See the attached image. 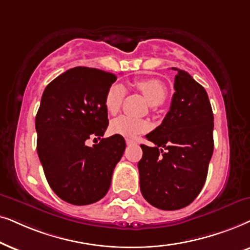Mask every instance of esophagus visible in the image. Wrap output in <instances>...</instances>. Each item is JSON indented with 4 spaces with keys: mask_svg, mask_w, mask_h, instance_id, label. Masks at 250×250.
Masks as SVG:
<instances>
[{
    "mask_svg": "<svg viewBox=\"0 0 250 250\" xmlns=\"http://www.w3.org/2000/svg\"><path fill=\"white\" fill-rule=\"evenodd\" d=\"M125 143H127V145H134V144H136V143L134 141H131V139H127V141H125Z\"/></svg>",
    "mask_w": 250,
    "mask_h": 250,
    "instance_id": "34e87169",
    "label": "esophagus"
}]
</instances>
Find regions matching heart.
Returning a JSON list of instances; mask_svg holds the SVG:
<instances>
[{
    "mask_svg": "<svg viewBox=\"0 0 250 250\" xmlns=\"http://www.w3.org/2000/svg\"><path fill=\"white\" fill-rule=\"evenodd\" d=\"M136 86L147 98L151 105H159L167 98L168 90L164 82L156 79H142L136 82ZM125 95V88L121 83H113L106 91L104 104L108 113L115 114L121 107ZM148 129V122L145 120L135 119L128 115H121L111 122L109 130L112 134L123 136L127 138H135Z\"/></svg>",
    "mask_w": 250,
    "mask_h": 250,
    "instance_id": "obj_1",
    "label": "heart"
}]
</instances>
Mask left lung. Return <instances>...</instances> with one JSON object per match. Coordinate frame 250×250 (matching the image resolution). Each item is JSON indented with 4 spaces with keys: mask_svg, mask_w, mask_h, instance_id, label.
I'll return each instance as SVG.
<instances>
[{
    "mask_svg": "<svg viewBox=\"0 0 250 250\" xmlns=\"http://www.w3.org/2000/svg\"><path fill=\"white\" fill-rule=\"evenodd\" d=\"M174 69L170 109L146 135L154 146L141 145L138 162L143 197L162 210L184 208L198 197L214 151V114L207 92L188 72Z\"/></svg>",
    "mask_w": 250,
    "mask_h": 250,
    "instance_id": "obj_1",
    "label": "left lung"
}]
</instances>
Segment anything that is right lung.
<instances>
[{"mask_svg": "<svg viewBox=\"0 0 250 250\" xmlns=\"http://www.w3.org/2000/svg\"><path fill=\"white\" fill-rule=\"evenodd\" d=\"M115 81L113 73L79 66L43 91L35 118L36 149L50 188L68 204L84 206L104 198L125 152L120 135L102 138L91 147L85 144L104 136L108 125L104 98Z\"/></svg>", "mask_w": 250, "mask_h": 250, "instance_id": "add662e5", "label": "right lung"}]
</instances>
